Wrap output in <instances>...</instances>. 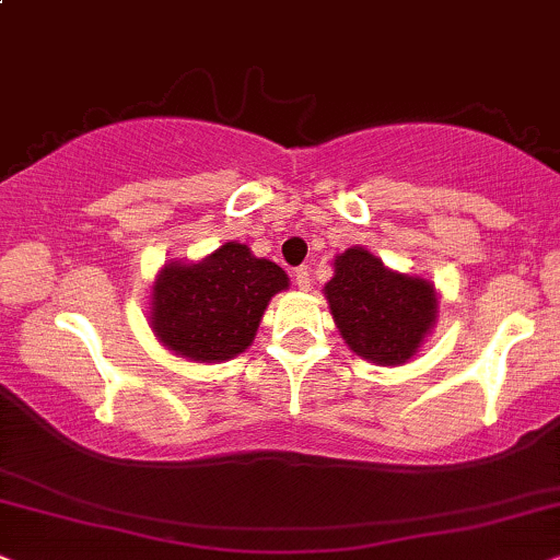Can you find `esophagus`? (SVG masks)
I'll use <instances>...</instances> for the list:
<instances>
[{
  "mask_svg": "<svg viewBox=\"0 0 560 560\" xmlns=\"http://www.w3.org/2000/svg\"><path fill=\"white\" fill-rule=\"evenodd\" d=\"M294 281H296V287L307 292L310 284H313V273H310V268H307V266L296 268V271H294Z\"/></svg>",
  "mask_w": 560,
  "mask_h": 560,
  "instance_id": "34e87169",
  "label": "esophagus"
}]
</instances>
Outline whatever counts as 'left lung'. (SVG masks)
Instances as JSON below:
<instances>
[{
    "mask_svg": "<svg viewBox=\"0 0 560 560\" xmlns=\"http://www.w3.org/2000/svg\"><path fill=\"white\" fill-rule=\"evenodd\" d=\"M325 296L351 351L385 366L406 364L436 317L434 287L427 279L387 271L364 247H349L336 258Z\"/></svg>",
    "mask_w": 560,
    "mask_h": 560,
    "instance_id": "obj_1",
    "label": "left lung"
}]
</instances>
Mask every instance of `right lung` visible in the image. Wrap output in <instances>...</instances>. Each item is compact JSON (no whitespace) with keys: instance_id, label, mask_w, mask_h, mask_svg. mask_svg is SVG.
Segmentation results:
<instances>
[{"instance_id":"add662e5","label":"right lung","mask_w":560,"mask_h":560,"mask_svg":"<svg viewBox=\"0 0 560 560\" xmlns=\"http://www.w3.org/2000/svg\"><path fill=\"white\" fill-rule=\"evenodd\" d=\"M287 273L250 247L228 243L201 264H167L152 292L154 336L190 362H224L256 338Z\"/></svg>"}]
</instances>
